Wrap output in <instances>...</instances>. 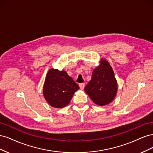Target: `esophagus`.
Listing matches in <instances>:
<instances>
[{
	"label": "esophagus",
	"instance_id": "34e87169",
	"mask_svg": "<svg viewBox=\"0 0 153 153\" xmlns=\"http://www.w3.org/2000/svg\"><path fill=\"white\" fill-rule=\"evenodd\" d=\"M79 86H80V89L83 90V89H84V87H85V84H84V83H81V84H79Z\"/></svg>",
	"mask_w": 153,
	"mask_h": 153
}]
</instances>
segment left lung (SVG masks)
<instances>
[{"label": "left lung", "mask_w": 153, "mask_h": 153, "mask_svg": "<svg viewBox=\"0 0 153 153\" xmlns=\"http://www.w3.org/2000/svg\"><path fill=\"white\" fill-rule=\"evenodd\" d=\"M84 90L97 105H108L114 100L117 92V82L107 60H100V65L93 70L91 80Z\"/></svg>", "instance_id": "obj_1"}]
</instances>
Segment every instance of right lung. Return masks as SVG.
<instances>
[{"label":"right lung","instance_id":"add662e5","mask_svg":"<svg viewBox=\"0 0 153 153\" xmlns=\"http://www.w3.org/2000/svg\"><path fill=\"white\" fill-rule=\"evenodd\" d=\"M78 89L79 86L65 71L51 68L45 78L43 93L50 106L62 108L69 105Z\"/></svg>","mask_w":153,"mask_h":153}]
</instances>
